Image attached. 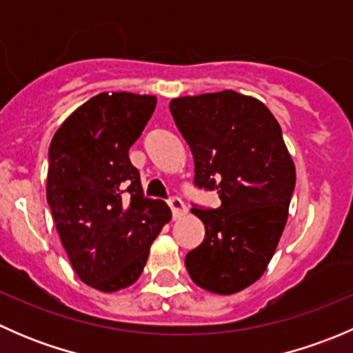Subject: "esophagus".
I'll return each instance as SVG.
<instances>
[{"instance_id": "obj_1", "label": "esophagus", "mask_w": 353, "mask_h": 353, "mask_svg": "<svg viewBox=\"0 0 353 353\" xmlns=\"http://www.w3.org/2000/svg\"><path fill=\"white\" fill-rule=\"evenodd\" d=\"M169 206H170V210H172L174 219H179V216H183L184 213H186V205L183 203V199L170 198L169 199Z\"/></svg>"}]
</instances>
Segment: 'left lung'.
Returning <instances> with one entry per match:
<instances>
[{
    "label": "left lung",
    "mask_w": 353,
    "mask_h": 353,
    "mask_svg": "<svg viewBox=\"0 0 353 353\" xmlns=\"http://www.w3.org/2000/svg\"><path fill=\"white\" fill-rule=\"evenodd\" d=\"M194 160V184L215 190L216 210L191 208L205 239L186 254L198 287L230 295L261 279L288 219L295 165L270 109L234 90L186 95L169 104Z\"/></svg>",
    "instance_id": "1"
}]
</instances>
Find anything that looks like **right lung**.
<instances>
[{
    "label": "right lung",
    "instance_id": "obj_1",
    "mask_svg": "<svg viewBox=\"0 0 353 353\" xmlns=\"http://www.w3.org/2000/svg\"><path fill=\"white\" fill-rule=\"evenodd\" d=\"M155 95L102 92L63 121L49 147L46 196L68 259L83 283L112 294L133 285L170 208L143 196L130 147Z\"/></svg>",
    "mask_w": 353,
    "mask_h": 353
}]
</instances>
